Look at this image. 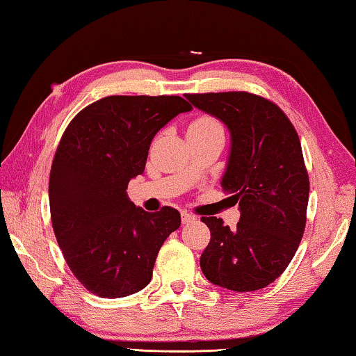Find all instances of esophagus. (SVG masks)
Returning a JSON list of instances; mask_svg holds the SVG:
<instances>
[{
	"mask_svg": "<svg viewBox=\"0 0 356 356\" xmlns=\"http://www.w3.org/2000/svg\"><path fill=\"white\" fill-rule=\"evenodd\" d=\"M194 220H196V217H194L193 213L181 212V222L184 223V225H186V223H191V222H194Z\"/></svg>",
	"mask_w": 356,
	"mask_h": 356,
	"instance_id": "esophagus-1",
	"label": "esophagus"
}]
</instances>
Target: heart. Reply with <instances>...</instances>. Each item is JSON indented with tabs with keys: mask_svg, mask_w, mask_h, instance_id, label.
I'll list each match as a JSON object with an SVG mask.
<instances>
[{
	"mask_svg": "<svg viewBox=\"0 0 356 356\" xmlns=\"http://www.w3.org/2000/svg\"><path fill=\"white\" fill-rule=\"evenodd\" d=\"M212 129H222V128L216 120L211 118V116H201V118L194 120L193 123L189 124L188 131H212Z\"/></svg>",
	"mask_w": 356,
	"mask_h": 356,
	"instance_id": "b5f03b06",
	"label": "heart"
}]
</instances>
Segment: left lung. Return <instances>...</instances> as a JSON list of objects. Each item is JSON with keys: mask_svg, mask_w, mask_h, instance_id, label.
<instances>
[{"mask_svg": "<svg viewBox=\"0 0 356 356\" xmlns=\"http://www.w3.org/2000/svg\"><path fill=\"white\" fill-rule=\"evenodd\" d=\"M184 97L230 133L220 186L240 211L233 230L201 218L211 230L202 274L227 290L264 289L293 259L306 225L309 179L298 134L279 106L248 92Z\"/></svg>", "mask_w": 356, "mask_h": 356, "instance_id": "obj_1", "label": "left lung"}]
</instances>
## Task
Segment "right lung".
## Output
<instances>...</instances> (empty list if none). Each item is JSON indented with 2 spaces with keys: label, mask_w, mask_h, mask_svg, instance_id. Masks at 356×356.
I'll use <instances>...</instances> for the list:
<instances>
[{
  "label": "right lung",
  "mask_w": 356,
  "mask_h": 356,
  "mask_svg": "<svg viewBox=\"0 0 356 356\" xmlns=\"http://www.w3.org/2000/svg\"><path fill=\"white\" fill-rule=\"evenodd\" d=\"M191 105L178 95H111L74 116L53 159L48 197L63 256L100 298L143 290L179 212H145L128 197L144 173L154 136Z\"/></svg>",
  "instance_id": "1"
}]
</instances>
